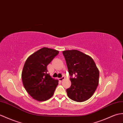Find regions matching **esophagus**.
I'll return each instance as SVG.
<instances>
[{
    "label": "esophagus",
    "instance_id": "esophagus-1",
    "mask_svg": "<svg viewBox=\"0 0 123 123\" xmlns=\"http://www.w3.org/2000/svg\"><path fill=\"white\" fill-rule=\"evenodd\" d=\"M64 79H65V77L64 76H63L61 77V78H60L59 80H60V81H63V80H64Z\"/></svg>",
    "mask_w": 123,
    "mask_h": 123
}]
</instances>
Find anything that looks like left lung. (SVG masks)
Here are the masks:
<instances>
[{"mask_svg":"<svg viewBox=\"0 0 123 123\" xmlns=\"http://www.w3.org/2000/svg\"><path fill=\"white\" fill-rule=\"evenodd\" d=\"M70 75L67 95L73 101L82 102L93 95L98 85L99 71L93 59L76 50L63 51ZM75 77L73 78V76Z\"/></svg>","mask_w":123,"mask_h":123,"instance_id":"8db88e82","label":"left lung"}]
</instances>
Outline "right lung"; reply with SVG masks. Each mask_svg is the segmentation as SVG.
Returning <instances> with one entry per match:
<instances>
[{
  "instance_id": "add662e5",
  "label": "right lung",
  "mask_w": 123,
  "mask_h": 123,
  "mask_svg": "<svg viewBox=\"0 0 123 123\" xmlns=\"http://www.w3.org/2000/svg\"><path fill=\"white\" fill-rule=\"evenodd\" d=\"M59 51L43 48L28 57L22 72L24 87L32 98L44 101L53 95L59 81L48 73L47 65L58 55Z\"/></svg>"
}]
</instances>
